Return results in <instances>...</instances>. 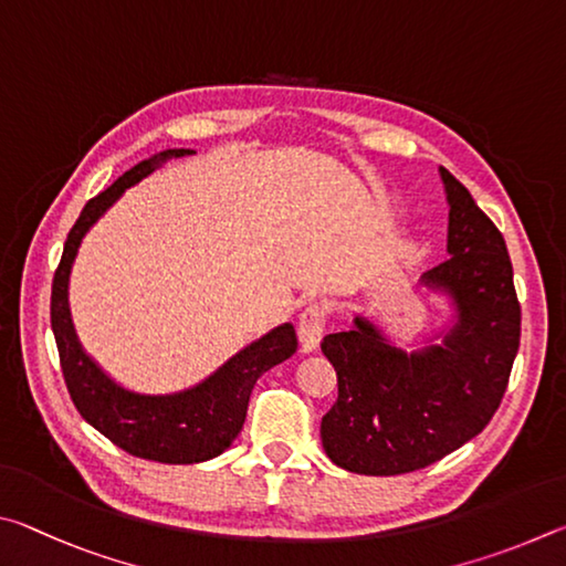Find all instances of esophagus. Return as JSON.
I'll return each instance as SVG.
<instances>
[{
	"instance_id": "34e87169",
	"label": "esophagus",
	"mask_w": 566,
	"mask_h": 566,
	"mask_svg": "<svg viewBox=\"0 0 566 566\" xmlns=\"http://www.w3.org/2000/svg\"><path fill=\"white\" fill-rule=\"evenodd\" d=\"M325 318H328V313H325L321 303H311L308 308L301 313L298 338H301V350L303 353H313L321 345L323 331H325Z\"/></svg>"
}]
</instances>
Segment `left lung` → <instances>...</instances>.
Segmentation results:
<instances>
[{"instance_id": "8db88e82", "label": "left lung", "mask_w": 566, "mask_h": 566, "mask_svg": "<svg viewBox=\"0 0 566 566\" xmlns=\"http://www.w3.org/2000/svg\"><path fill=\"white\" fill-rule=\"evenodd\" d=\"M450 258L422 273L454 318L438 345L405 353L378 325L325 335L338 400L323 415V450L338 468L390 478L428 468L480 434L497 412L520 350L522 311L504 238L468 188L440 166Z\"/></svg>"}]
</instances>
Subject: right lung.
Instances as JSON below:
<instances>
[{"mask_svg": "<svg viewBox=\"0 0 566 566\" xmlns=\"http://www.w3.org/2000/svg\"><path fill=\"white\" fill-rule=\"evenodd\" d=\"M193 154L188 148H166L94 196L66 235L62 261L52 283V331L62 363L66 390L82 418L116 448L142 460L166 464H193L218 458L238 438L255 380L273 365L289 360L298 348L295 328L283 323L263 338L245 345L231 360L193 388L171 395H142L116 385L84 353L69 313V273L82 238L128 186L154 174L168 158Z\"/></svg>", "mask_w": 566, "mask_h": 566, "instance_id": "1", "label": "right lung"}]
</instances>
